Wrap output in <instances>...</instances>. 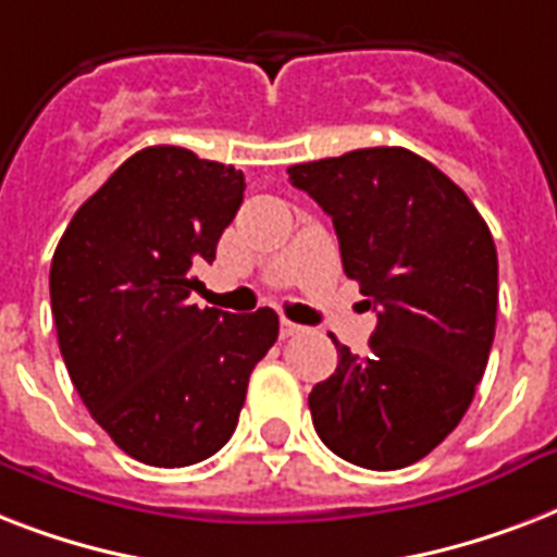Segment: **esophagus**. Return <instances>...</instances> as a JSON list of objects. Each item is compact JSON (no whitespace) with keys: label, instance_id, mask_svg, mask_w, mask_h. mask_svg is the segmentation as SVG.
I'll return each instance as SVG.
<instances>
[{"label":"esophagus","instance_id":"esophagus-1","mask_svg":"<svg viewBox=\"0 0 557 557\" xmlns=\"http://www.w3.org/2000/svg\"><path fill=\"white\" fill-rule=\"evenodd\" d=\"M300 332H304V326H297L292 321H280V338H295Z\"/></svg>","mask_w":557,"mask_h":557}]
</instances>
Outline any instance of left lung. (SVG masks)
<instances>
[{"label":"left lung","mask_w":557,"mask_h":557,"mask_svg":"<svg viewBox=\"0 0 557 557\" xmlns=\"http://www.w3.org/2000/svg\"><path fill=\"white\" fill-rule=\"evenodd\" d=\"M332 216L341 262L379 318L370 356L338 344L309 410L323 445L352 466L396 471L428 457L466 416L497 326V248L442 170L405 147L288 168Z\"/></svg>","instance_id":"8db88e82"}]
</instances>
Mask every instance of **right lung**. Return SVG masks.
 I'll return each mask as SVG.
<instances>
[{
	"mask_svg": "<svg viewBox=\"0 0 557 557\" xmlns=\"http://www.w3.org/2000/svg\"><path fill=\"white\" fill-rule=\"evenodd\" d=\"M245 176L185 147L126 159L74 213L51 260L65 370L91 419L144 466L213 457L234 433L277 312L199 309L193 269L216 260Z\"/></svg>",
	"mask_w": 557,
	"mask_h": 557,
	"instance_id": "1",
	"label": "right lung"
}]
</instances>
